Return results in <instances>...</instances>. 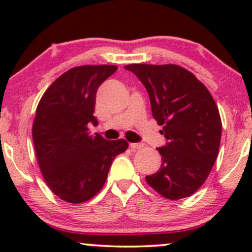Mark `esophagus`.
Wrapping results in <instances>:
<instances>
[{
    "instance_id": "esophagus-1",
    "label": "esophagus",
    "mask_w": 252,
    "mask_h": 252,
    "mask_svg": "<svg viewBox=\"0 0 252 252\" xmlns=\"http://www.w3.org/2000/svg\"><path fill=\"white\" fill-rule=\"evenodd\" d=\"M129 146H130V148H131L132 150H137V149L143 148V144L142 143H130Z\"/></svg>"
}]
</instances>
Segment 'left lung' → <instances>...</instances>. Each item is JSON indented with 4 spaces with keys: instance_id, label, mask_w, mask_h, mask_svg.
I'll return each instance as SVG.
<instances>
[{
    "instance_id": "left-lung-1",
    "label": "left lung",
    "mask_w": 252,
    "mask_h": 252,
    "mask_svg": "<svg viewBox=\"0 0 252 252\" xmlns=\"http://www.w3.org/2000/svg\"><path fill=\"white\" fill-rule=\"evenodd\" d=\"M131 71L149 94L153 117L162 126L166 144L158 148L160 169L146 176L152 189L170 200L196 192L218 156L221 120L209 90L178 65L132 63Z\"/></svg>"
}]
</instances>
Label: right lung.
I'll use <instances>...</instances> for the list:
<instances>
[{
	"instance_id": "obj_1",
	"label": "right lung",
	"mask_w": 252,
	"mask_h": 252,
	"mask_svg": "<svg viewBox=\"0 0 252 252\" xmlns=\"http://www.w3.org/2000/svg\"><path fill=\"white\" fill-rule=\"evenodd\" d=\"M114 65H85L62 74L46 90L36 108L33 142L39 167L52 192L71 204L96 195L112 161L126 152V140L91 135L97 90L116 72Z\"/></svg>"
}]
</instances>
